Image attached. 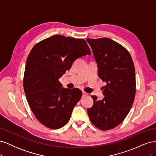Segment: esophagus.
<instances>
[{
  "instance_id": "obj_1",
  "label": "esophagus",
  "mask_w": 156,
  "mask_h": 156,
  "mask_svg": "<svg viewBox=\"0 0 156 156\" xmlns=\"http://www.w3.org/2000/svg\"><path fill=\"white\" fill-rule=\"evenodd\" d=\"M87 92H85L84 91H83V96H87Z\"/></svg>"
}]
</instances>
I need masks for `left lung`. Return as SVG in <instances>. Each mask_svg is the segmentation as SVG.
<instances>
[{
    "label": "left lung",
    "mask_w": 156,
    "mask_h": 156,
    "mask_svg": "<svg viewBox=\"0 0 156 156\" xmlns=\"http://www.w3.org/2000/svg\"><path fill=\"white\" fill-rule=\"evenodd\" d=\"M98 67V76L107 84L102 100L92 96L93 106L87 110L92 123L101 130L119 126L128 114L136 92L135 66L124 47L107 37L87 40Z\"/></svg>",
    "instance_id": "obj_1"
}]
</instances>
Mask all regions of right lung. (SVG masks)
<instances>
[{"instance_id":"obj_1","label":"right lung","mask_w":156,"mask_h":156,"mask_svg":"<svg viewBox=\"0 0 156 156\" xmlns=\"http://www.w3.org/2000/svg\"><path fill=\"white\" fill-rule=\"evenodd\" d=\"M91 52L84 39L55 35L37 43L28 56L23 77L27 100L36 119L50 129L69 120L81 100L79 88H64L58 81L74 61Z\"/></svg>"}]
</instances>
